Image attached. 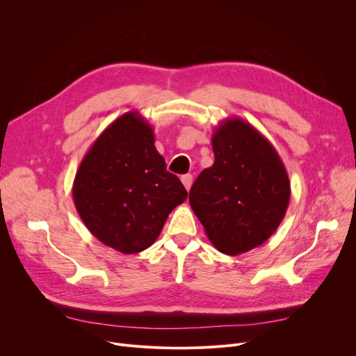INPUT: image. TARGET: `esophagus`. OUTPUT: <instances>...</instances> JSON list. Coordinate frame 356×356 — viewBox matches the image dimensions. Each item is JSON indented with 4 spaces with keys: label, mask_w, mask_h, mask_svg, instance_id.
Segmentation results:
<instances>
[{
    "label": "esophagus",
    "mask_w": 356,
    "mask_h": 356,
    "mask_svg": "<svg viewBox=\"0 0 356 356\" xmlns=\"http://www.w3.org/2000/svg\"><path fill=\"white\" fill-rule=\"evenodd\" d=\"M192 181H193V176H192V175H184V176H181V183H183V186L186 188V191L191 189Z\"/></svg>",
    "instance_id": "1"
}]
</instances>
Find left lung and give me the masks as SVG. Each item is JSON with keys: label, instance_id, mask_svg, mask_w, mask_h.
Instances as JSON below:
<instances>
[{"label": "left lung", "instance_id": "obj_1", "mask_svg": "<svg viewBox=\"0 0 356 356\" xmlns=\"http://www.w3.org/2000/svg\"><path fill=\"white\" fill-rule=\"evenodd\" d=\"M212 148L215 163L195 180L189 202L215 248L238 255L275 232L287 212L290 180L273 144L244 120H223Z\"/></svg>", "mask_w": 356, "mask_h": 356}]
</instances>
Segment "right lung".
<instances>
[{
    "mask_svg": "<svg viewBox=\"0 0 356 356\" xmlns=\"http://www.w3.org/2000/svg\"><path fill=\"white\" fill-rule=\"evenodd\" d=\"M72 195L90 234L122 254L152 247L168 213L188 197L179 177L165 170L154 131L138 111L102 131L81 161Z\"/></svg>",
    "mask_w": 356,
    "mask_h": 356,
    "instance_id": "1",
    "label": "right lung"
}]
</instances>
